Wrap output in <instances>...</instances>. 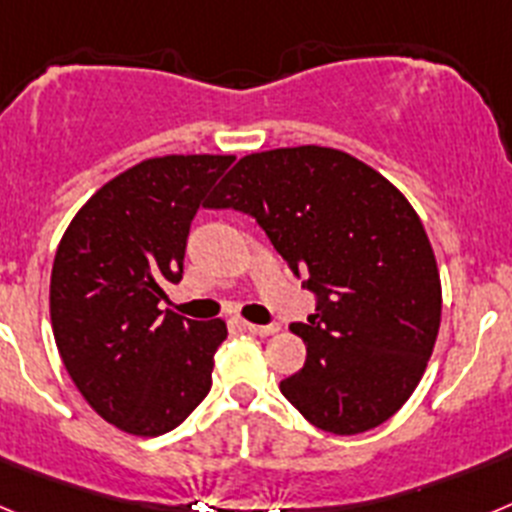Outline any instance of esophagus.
I'll use <instances>...</instances> for the list:
<instances>
[{
  "instance_id": "1",
  "label": "esophagus",
  "mask_w": 512,
  "mask_h": 512,
  "mask_svg": "<svg viewBox=\"0 0 512 512\" xmlns=\"http://www.w3.org/2000/svg\"><path fill=\"white\" fill-rule=\"evenodd\" d=\"M243 328H246L248 333H253V336H261V338H266V336H274V333H277V330H279V325H277V323H271V325L243 323Z\"/></svg>"
}]
</instances>
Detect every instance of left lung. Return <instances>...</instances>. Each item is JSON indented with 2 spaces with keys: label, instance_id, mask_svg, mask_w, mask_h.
<instances>
[{
  "label": "left lung",
  "instance_id": "left-lung-1",
  "mask_svg": "<svg viewBox=\"0 0 512 512\" xmlns=\"http://www.w3.org/2000/svg\"><path fill=\"white\" fill-rule=\"evenodd\" d=\"M210 207L256 217L318 307L292 323L300 372L279 390L336 436L377 428L408 402L441 325V277L418 212L379 171L336 148L243 156Z\"/></svg>",
  "mask_w": 512,
  "mask_h": 512
}]
</instances>
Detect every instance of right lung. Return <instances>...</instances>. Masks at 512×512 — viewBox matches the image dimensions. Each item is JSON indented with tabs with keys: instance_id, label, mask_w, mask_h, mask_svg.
<instances>
[{
	"instance_id": "add662e5",
	"label": "right lung",
	"mask_w": 512,
	"mask_h": 512,
	"mask_svg": "<svg viewBox=\"0 0 512 512\" xmlns=\"http://www.w3.org/2000/svg\"><path fill=\"white\" fill-rule=\"evenodd\" d=\"M235 156L146 158L89 197L58 243L51 323L76 390L133 436L174 431L207 397L220 318L161 310L200 205Z\"/></svg>"
}]
</instances>
